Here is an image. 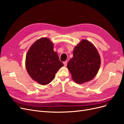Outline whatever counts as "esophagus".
Listing matches in <instances>:
<instances>
[{
  "label": "esophagus",
  "mask_w": 124,
  "mask_h": 124,
  "mask_svg": "<svg viewBox=\"0 0 124 124\" xmlns=\"http://www.w3.org/2000/svg\"><path fill=\"white\" fill-rule=\"evenodd\" d=\"M63 65H64V66H65V67L67 66V61L63 62Z\"/></svg>",
  "instance_id": "obj_1"
}]
</instances>
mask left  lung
I'll use <instances>...</instances> for the list:
<instances>
[{
  "label": "left lung",
  "instance_id": "obj_1",
  "mask_svg": "<svg viewBox=\"0 0 124 124\" xmlns=\"http://www.w3.org/2000/svg\"><path fill=\"white\" fill-rule=\"evenodd\" d=\"M73 54L67 64L72 80L80 84L92 80L98 73L101 63L96 47L90 41L83 39L74 47Z\"/></svg>",
  "mask_w": 124,
  "mask_h": 124
}]
</instances>
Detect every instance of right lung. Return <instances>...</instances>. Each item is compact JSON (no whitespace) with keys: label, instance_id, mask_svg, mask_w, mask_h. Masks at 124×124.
Segmentation results:
<instances>
[{"label":"right lung","instance_id":"1","mask_svg":"<svg viewBox=\"0 0 124 124\" xmlns=\"http://www.w3.org/2000/svg\"><path fill=\"white\" fill-rule=\"evenodd\" d=\"M53 48L50 39L41 38L31 45L26 54V70L32 79L41 85L49 84L63 66Z\"/></svg>","mask_w":124,"mask_h":124}]
</instances>
